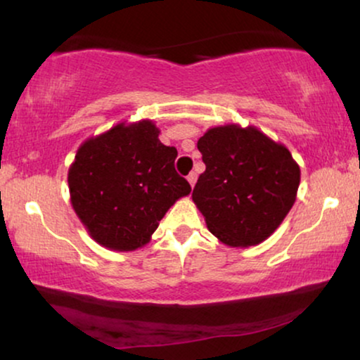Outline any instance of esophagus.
Returning <instances> with one entry per match:
<instances>
[{
  "instance_id": "obj_1",
  "label": "esophagus",
  "mask_w": 360,
  "mask_h": 360,
  "mask_svg": "<svg viewBox=\"0 0 360 360\" xmlns=\"http://www.w3.org/2000/svg\"><path fill=\"white\" fill-rule=\"evenodd\" d=\"M186 180H188V184L191 186H195V184H196V174H195V172H191V174L186 176Z\"/></svg>"
}]
</instances>
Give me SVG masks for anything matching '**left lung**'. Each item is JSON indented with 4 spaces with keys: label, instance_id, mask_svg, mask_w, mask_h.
<instances>
[{
    "label": "left lung",
    "instance_id": "obj_1",
    "mask_svg": "<svg viewBox=\"0 0 360 360\" xmlns=\"http://www.w3.org/2000/svg\"><path fill=\"white\" fill-rule=\"evenodd\" d=\"M206 170L193 188L196 208L221 243L260 244L297 200L300 167L287 147L257 127H211L198 141Z\"/></svg>",
    "mask_w": 360,
    "mask_h": 360
}]
</instances>
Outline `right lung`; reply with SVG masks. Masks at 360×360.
<instances>
[{"label":"right lung","mask_w":360,"mask_h":360,"mask_svg":"<svg viewBox=\"0 0 360 360\" xmlns=\"http://www.w3.org/2000/svg\"><path fill=\"white\" fill-rule=\"evenodd\" d=\"M149 120L120 122L83 142L68 169L73 210L93 239L112 250L150 240L167 211L191 186L175 170L176 149Z\"/></svg>","instance_id":"right-lung-1"}]
</instances>
